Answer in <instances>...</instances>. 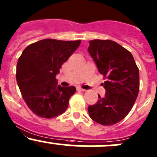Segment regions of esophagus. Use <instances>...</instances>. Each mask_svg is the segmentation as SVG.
<instances>
[{
    "mask_svg": "<svg viewBox=\"0 0 157 157\" xmlns=\"http://www.w3.org/2000/svg\"><path fill=\"white\" fill-rule=\"evenodd\" d=\"M77 91H80V92H84V91H86V90H84V89L80 88V87H78V88L77 89Z\"/></svg>",
    "mask_w": 157,
    "mask_h": 157,
    "instance_id": "esophagus-1",
    "label": "esophagus"
}]
</instances>
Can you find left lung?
<instances>
[{
    "instance_id": "1",
    "label": "left lung",
    "mask_w": 157,
    "mask_h": 157,
    "mask_svg": "<svg viewBox=\"0 0 157 157\" xmlns=\"http://www.w3.org/2000/svg\"><path fill=\"white\" fill-rule=\"evenodd\" d=\"M89 52L106 81L104 98L88 107L92 120L112 126L123 120L134 105L139 91V70L131 52L110 40L90 41Z\"/></svg>"
}]
</instances>
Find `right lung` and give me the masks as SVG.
I'll return each mask as SVG.
<instances>
[{
    "instance_id": "right-lung-1",
    "label": "right lung",
    "mask_w": 157,
    "mask_h": 157,
    "mask_svg": "<svg viewBox=\"0 0 157 157\" xmlns=\"http://www.w3.org/2000/svg\"><path fill=\"white\" fill-rule=\"evenodd\" d=\"M80 43V40H41L28 46L19 58L17 83L27 106L37 116L56 117L68 107L76 88L57 86L56 76Z\"/></svg>"
}]
</instances>
